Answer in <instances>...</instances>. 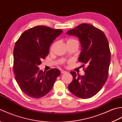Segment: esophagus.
<instances>
[{"label": "esophagus", "instance_id": "34e87169", "mask_svg": "<svg viewBox=\"0 0 122 122\" xmlns=\"http://www.w3.org/2000/svg\"><path fill=\"white\" fill-rule=\"evenodd\" d=\"M61 73H66L67 72L66 71H64V70H61Z\"/></svg>", "mask_w": 122, "mask_h": 122}]
</instances>
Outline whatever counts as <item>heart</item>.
Wrapping results in <instances>:
<instances>
[{
  "label": "heart",
  "mask_w": 122,
  "mask_h": 122,
  "mask_svg": "<svg viewBox=\"0 0 122 122\" xmlns=\"http://www.w3.org/2000/svg\"><path fill=\"white\" fill-rule=\"evenodd\" d=\"M74 41H77L76 39H69L67 40V42H74Z\"/></svg>",
  "instance_id": "b5f03b06"
}]
</instances>
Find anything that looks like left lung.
I'll list each match as a JSON object with an SVG mask.
<instances>
[{"mask_svg":"<svg viewBox=\"0 0 122 122\" xmlns=\"http://www.w3.org/2000/svg\"><path fill=\"white\" fill-rule=\"evenodd\" d=\"M66 33L78 38L81 46L78 60L87 66L84 76L70 72L73 80L68 89L79 98H90L100 91L108 77L111 62L108 40L102 31L87 24L80 25Z\"/></svg>","mask_w":122,"mask_h":122,"instance_id":"1","label":"left lung"}]
</instances>
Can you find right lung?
<instances>
[{
  "instance_id": "right-lung-1",
  "label": "right lung",
  "mask_w": 122,
  "mask_h": 122,
  "mask_svg": "<svg viewBox=\"0 0 122 122\" xmlns=\"http://www.w3.org/2000/svg\"><path fill=\"white\" fill-rule=\"evenodd\" d=\"M63 32L45 25H38L25 31L15 43L14 50V71L15 79L25 94L38 98L52 89L60 75L58 69L47 71L38 66L48 55L49 47Z\"/></svg>"
}]
</instances>
